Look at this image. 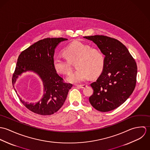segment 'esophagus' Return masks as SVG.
I'll return each mask as SVG.
<instances>
[{
  "instance_id": "esophagus-1",
  "label": "esophagus",
  "mask_w": 150,
  "mask_h": 150,
  "mask_svg": "<svg viewBox=\"0 0 150 150\" xmlns=\"http://www.w3.org/2000/svg\"><path fill=\"white\" fill-rule=\"evenodd\" d=\"M76 86H77V87L80 88H86V86H86V84H80V85H76Z\"/></svg>"
}]
</instances>
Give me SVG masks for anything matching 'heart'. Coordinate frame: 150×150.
Masks as SVG:
<instances>
[{"instance_id":"b5f03b06","label":"heart","mask_w":150,"mask_h":150,"mask_svg":"<svg viewBox=\"0 0 150 150\" xmlns=\"http://www.w3.org/2000/svg\"><path fill=\"white\" fill-rule=\"evenodd\" d=\"M66 59L56 57L53 61L55 70L59 74L68 75L72 68L70 63L77 61L78 69L71 74L67 80L72 83H80L92 77L98 76L103 71L105 64V57L102 52L92 48L89 44L80 41H74L67 46L63 51Z\"/></svg>"}]
</instances>
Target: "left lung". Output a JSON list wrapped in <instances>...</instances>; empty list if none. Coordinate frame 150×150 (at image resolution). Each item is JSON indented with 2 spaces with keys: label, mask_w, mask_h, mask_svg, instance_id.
Here are the masks:
<instances>
[{
  "label": "left lung",
  "mask_w": 150,
  "mask_h": 150,
  "mask_svg": "<svg viewBox=\"0 0 150 150\" xmlns=\"http://www.w3.org/2000/svg\"><path fill=\"white\" fill-rule=\"evenodd\" d=\"M92 40L105 55L102 74L91 84L93 94L91 105L101 112L114 110L124 103L133 92L137 67L127 48L118 40L103 35L85 36Z\"/></svg>",
  "instance_id": "obj_1"
}]
</instances>
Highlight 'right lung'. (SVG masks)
Returning <instances> with one entry per match:
<instances>
[{
    "label": "right lung",
    "instance_id": "right-lung-1",
    "mask_svg": "<svg viewBox=\"0 0 150 150\" xmlns=\"http://www.w3.org/2000/svg\"><path fill=\"white\" fill-rule=\"evenodd\" d=\"M67 40L63 38L44 39L23 51L18 57L12 77L13 85L19 75L28 71L37 73L43 81L44 95L39 102L28 103L20 99L25 107L35 114L50 115L57 112L73 86L64 82L53 65L55 48L59 43Z\"/></svg>",
    "mask_w": 150,
    "mask_h": 150
}]
</instances>
